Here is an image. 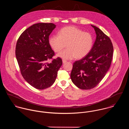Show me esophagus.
<instances>
[{"mask_svg":"<svg viewBox=\"0 0 129 129\" xmlns=\"http://www.w3.org/2000/svg\"><path fill=\"white\" fill-rule=\"evenodd\" d=\"M67 62V60H64V59H62V63H66Z\"/></svg>","mask_w":129,"mask_h":129,"instance_id":"obj_1","label":"esophagus"}]
</instances>
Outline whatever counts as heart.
I'll return each mask as SVG.
<instances>
[{
    "mask_svg": "<svg viewBox=\"0 0 129 129\" xmlns=\"http://www.w3.org/2000/svg\"><path fill=\"white\" fill-rule=\"evenodd\" d=\"M49 44L55 52L61 50L67 44V49L56 55L64 59L82 58L87 55L92 49L93 38L88 32H83L75 26L66 27L49 38Z\"/></svg>",
    "mask_w": 129,
    "mask_h": 129,
    "instance_id": "1",
    "label": "heart"
}]
</instances>
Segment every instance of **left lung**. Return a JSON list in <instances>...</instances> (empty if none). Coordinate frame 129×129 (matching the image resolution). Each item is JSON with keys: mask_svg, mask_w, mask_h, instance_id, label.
Returning <instances> with one entry per match:
<instances>
[{"mask_svg": "<svg viewBox=\"0 0 129 129\" xmlns=\"http://www.w3.org/2000/svg\"><path fill=\"white\" fill-rule=\"evenodd\" d=\"M94 29L96 38L87 55L75 61L71 78L78 88L88 90L96 86L108 71L112 61L113 47L110 38L99 28Z\"/></svg>", "mask_w": 129, "mask_h": 129, "instance_id": "left-lung-1", "label": "left lung"}]
</instances>
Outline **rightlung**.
I'll return each instance as SVG.
<instances>
[{"instance_id": "obj_1", "label": "right lung", "mask_w": 129, "mask_h": 129, "mask_svg": "<svg viewBox=\"0 0 129 129\" xmlns=\"http://www.w3.org/2000/svg\"><path fill=\"white\" fill-rule=\"evenodd\" d=\"M55 27L53 23L34 24L21 34L16 44L15 55L22 75L38 89L53 84L62 63L60 57L47 62L55 54L49 44V38Z\"/></svg>"}]
</instances>
